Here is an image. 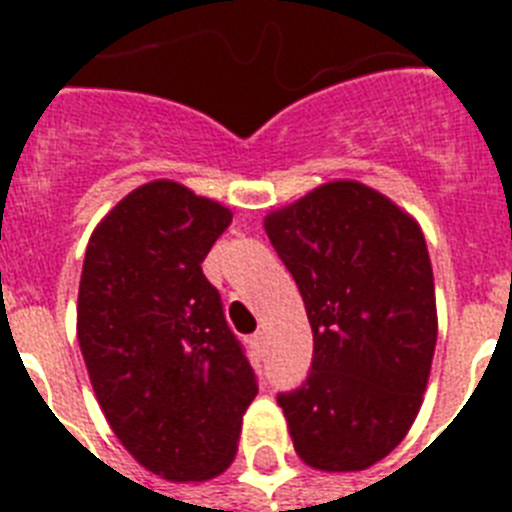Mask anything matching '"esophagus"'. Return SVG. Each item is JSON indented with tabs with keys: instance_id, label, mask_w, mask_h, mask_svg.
Here are the masks:
<instances>
[{
	"instance_id": "34e87169",
	"label": "esophagus",
	"mask_w": 512,
	"mask_h": 512,
	"mask_svg": "<svg viewBox=\"0 0 512 512\" xmlns=\"http://www.w3.org/2000/svg\"><path fill=\"white\" fill-rule=\"evenodd\" d=\"M263 342H265V335H263V332H257V335L249 337V345H252V348H257V350L263 348Z\"/></svg>"
}]
</instances>
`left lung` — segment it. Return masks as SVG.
I'll use <instances>...</instances> for the list:
<instances>
[{
	"label": "left lung",
	"mask_w": 512,
	"mask_h": 512,
	"mask_svg": "<svg viewBox=\"0 0 512 512\" xmlns=\"http://www.w3.org/2000/svg\"><path fill=\"white\" fill-rule=\"evenodd\" d=\"M303 295L313 364L281 393L297 457L356 473L406 438L438 337L433 268L420 223L358 180H329L263 220Z\"/></svg>",
	"instance_id": "obj_1"
}]
</instances>
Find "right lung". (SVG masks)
Masks as SVG:
<instances>
[{"instance_id": "1", "label": "right lung", "mask_w": 512, "mask_h": 512, "mask_svg": "<svg viewBox=\"0 0 512 512\" xmlns=\"http://www.w3.org/2000/svg\"><path fill=\"white\" fill-rule=\"evenodd\" d=\"M220 201L159 177L90 236L76 337L122 446L172 484L209 481L239 452L257 382L201 263L231 225Z\"/></svg>"}]
</instances>
